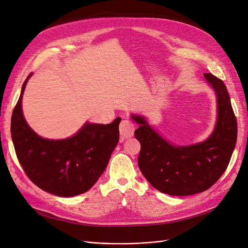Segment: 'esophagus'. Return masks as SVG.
Wrapping results in <instances>:
<instances>
[{
    "label": "esophagus",
    "mask_w": 248,
    "mask_h": 248,
    "mask_svg": "<svg viewBox=\"0 0 248 248\" xmlns=\"http://www.w3.org/2000/svg\"><path fill=\"white\" fill-rule=\"evenodd\" d=\"M120 136H121L122 139H129L133 136L134 132V125L128 121V120H123V121L120 123Z\"/></svg>",
    "instance_id": "1"
}]
</instances>
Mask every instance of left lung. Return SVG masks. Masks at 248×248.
<instances>
[{
	"instance_id": "obj_1",
	"label": "left lung",
	"mask_w": 248,
	"mask_h": 248,
	"mask_svg": "<svg viewBox=\"0 0 248 248\" xmlns=\"http://www.w3.org/2000/svg\"><path fill=\"white\" fill-rule=\"evenodd\" d=\"M205 78L217 97V122L205 141L174 146L160 137L141 116L134 137L140 141L139 168L154 188L170 196H191L209 189L227 170L237 140V120L224 82L211 73Z\"/></svg>"
}]
</instances>
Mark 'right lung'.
<instances>
[{
    "instance_id": "1",
    "label": "right lung",
    "mask_w": 248,
    "mask_h": 248,
    "mask_svg": "<svg viewBox=\"0 0 248 248\" xmlns=\"http://www.w3.org/2000/svg\"><path fill=\"white\" fill-rule=\"evenodd\" d=\"M11 117V137L20 166L31 181L59 197H74L88 191L107 169L119 141L116 118L109 124L86 123L66 140L42 139L28 125L22 115L21 99L27 81Z\"/></svg>"
}]
</instances>
